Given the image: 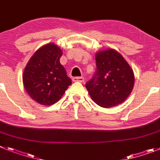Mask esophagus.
Listing matches in <instances>:
<instances>
[{"mask_svg":"<svg viewBox=\"0 0 160 160\" xmlns=\"http://www.w3.org/2000/svg\"><path fill=\"white\" fill-rule=\"evenodd\" d=\"M72 80L74 82H80V83H84V77H73Z\"/></svg>","mask_w":160,"mask_h":160,"instance_id":"esophagus-1","label":"esophagus"}]
</instances>
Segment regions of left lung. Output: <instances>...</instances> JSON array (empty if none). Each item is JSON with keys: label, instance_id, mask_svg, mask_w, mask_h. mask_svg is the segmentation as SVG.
Returning a JSON list of instances; mask_svg holds the SVG:
<instances>
[{"label": "left lung", "instance_id": "obj_1", "mask_svg": "<svg viewBox=\"0 0 160 160\" xmlns=\"http://www.w3.org/2000/svg\"><path fill=\"white\" fill-rule=\"evenodd\" d=\"M97 72L86 88L97 105L110 108L122 103L134 85L133 69L120 53L106 49L96 54Z\"/></svg>", "mask_w": 160, "mask_h": 160}]
</instances>
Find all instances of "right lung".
I'll use <instances>...</instances> for the list:
<instances>
[{
	"label": "right lung",
	"instance_id": "obj_1",
	"mask_svg": "<svg viewBox=\"0 0 160 160\" xmlns=\"http://www.w3.org/2000/svg\"><path fill=\"white\" fill-rule=\"evenodd\" d=\"M60 47L48 43L35 51L26 64L22 81L26 92L40 105H51L64 94L72 80L59 59Z\"/></svg>",
	"mask_w": 160,
	"mask_h": 160
}]
</instances>
